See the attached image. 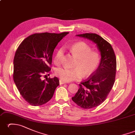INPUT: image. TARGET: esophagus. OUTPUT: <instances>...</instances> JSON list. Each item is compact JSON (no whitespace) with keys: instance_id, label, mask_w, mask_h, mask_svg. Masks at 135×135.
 I'll list each match as a JSON object with an SVG mask.
<instances>
[{"instance_id":"1","label":"esophagus","mask_w":135,"mask_h":135,"mask_svg":"<svg viewBox=\"0 0 135 135\" xmlns=\"http://www.w3.org/2000/svg\"><path fill=\"white\" fill-rule=\"evenodd\" d=\"M59 83H60V85H62V84H65V82L61 81V79H60V81H59Z\"/></svg>"}]
</instances>
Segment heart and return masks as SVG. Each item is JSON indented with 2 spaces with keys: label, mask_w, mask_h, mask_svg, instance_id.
I'll use <instances>...</instances> for the list:
<instances>
[{
  "label": "heart",
  "mask_w": 135,
  "mask_h": 135,
  "mask_svg": "<svg viewBox=\"0 0 135 135\" xmlns=\"http://www.w3.org/2000/svg\"><path fill=\"white\" fill-rule=\"evenodd\" d=\"M71 52L77 58L75 68L59 67L55 71L56 75L61 81L70 82L81 79L82 74L84 76L90 75L95 71L100 62V54L91 51L89 45L84 42H79L73 44L70 47ZM64 50L60 48L57 51L54 61L57 64L61 62Z\"/></svg>",
  "instance_id": "heart-1"
}]
</instances>
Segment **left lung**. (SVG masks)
<instances>
[{"label":"left lung","instance_id":"8db88e82","mask_svg":"<svg viewBox=\"0 0 135 135\" xmlns=\"http://www.w3.org/2000/svg\"><path fill=\"white\" fill-rule=\"evenodd\" d=\"M76 36L92 41L101 55L98 68L86 81L81 82L78 91L72 97L79 107L90 109L101 104L113 86L117 68L115 55L111 45L97 34L86 33Z\"/></svg>","mask_w":135,"mask_h":135}]
</instances>
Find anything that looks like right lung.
Returning a JSON list of instances; mask_svg holds the SVG:
<instances>
[{
  "mask_svg": "<svg viewBox=\"0 0 135 135\" xmlns=\"http://www.w3.org/2000/svg\"><path fill=\"white\" fill-rule=\"evenodd\" d=\"M68 33L33 34L17 49L13 61L14 81L20 94L31 105H41L49 101L59 85L56 76L46 81L41 76L50 71L54 49Z\"/></svg>",
  "mask_w": 135,
  "mask_h": 135,
  "instance_id": "add662e5",
  "label": "right lung"
}]
</instances>
